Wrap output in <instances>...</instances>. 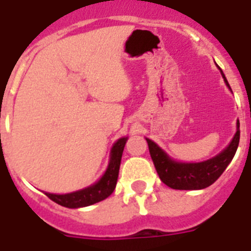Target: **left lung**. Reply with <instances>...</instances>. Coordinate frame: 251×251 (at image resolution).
I'll return each instance as SVG.
<instances>
[{"label": "left lung", "mask_w": 251, "mask_h": 251, "mask_svg": "<svg viewBox=\"0 0 251 251\" xmlns=\"http://www.w3.org/2000/svg\"><path fill=\"white\" fill-rule=\"evenodd\" d=\"M221 75L227 88L231 90L223 72ZM146 139H147L151 157L162 182L174 190H201L212 185L223 175L231 159L234 158L240 141V123L239 121L236 122V133L230 145L223 152L207 161L197 162V163L174 161L154 142L148 138Z\"/></svg>", "instance_id": "left-lung-1"}]
</instances>
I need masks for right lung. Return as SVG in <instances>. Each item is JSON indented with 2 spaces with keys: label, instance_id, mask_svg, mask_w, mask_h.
Here are the masks:
<instances>
[{
  "label": "right lung",
  "instance_id": "1",
  "mask_svg": "<svg viewBox=\"0 0 251 251\" xmlns=\"http://www.w3.org/2000/svg\"><path fill=\"white\" fill-rule=\"evenodd\" d=\"M127 137L119 138L113 145L112 151H110V159L108 168L99 179L98 182L89 187L79 190V191L70 192L65 195H56V194H49L45 192L46 196L52 200L54 202L69 208H77V207H85L90 206L93 203H97L99 201L105 200L106 197L110 196L114 191L115 185H117V179H118L119 174V166H121L122 154H123L124 146L127 142Z\"/></svg>",
  "mask_w": 251,
  "mask_h": 251
}]
</instances>
